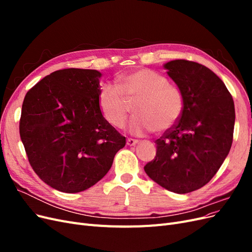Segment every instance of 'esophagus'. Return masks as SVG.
<instances>
[{"label": "esophagus", "instance_id": "obj_1", "mask_svg": "<svg viewBox=\"0 0 252 252\" xmlns=\"http://www.w3.org/2000/svg\"><path fill=\"white\" fill-rule=\"evenodd\" d=\"M138 140H134V139H128L127 140V145L128 146H134L135 144H138Z\"/></svg>", "mask_w": 252, "mask_h": 252}]
</instances>
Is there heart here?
Listing matches in <instances>:
<instances>
[{
	"instance_id": "heart-1",
	"label": "heart",
	"mask_w": 252,
	"mask_h": 252,
	"mask_svg": "<svg viewBox=\"0 0 252 252\" xmlns=\"http://www.w3.org/2000/svg\"><path fill=\"white\" fill-rule=\"evenodd\" d=\"M98 106L105 120L122 128L133 104L135 116L129 130L143 135L151 130L163 132L178 123L184 110L181 91L163 75L149 69H138L117 79L116 85L105 83L98 91Z\"/></svg>"
}]
</instances>
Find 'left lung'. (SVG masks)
Listing matches in <instances>:
<instances>
[{"instance_id": "1", "label": "left lung", "mask_w": 252, "mask_h": 252, "mask_svg": "<svg viewBox=\"0 0 252 252\" xmlns=\"http://www.w3.org/2000/svg\"><path fill=\"white\" fill-rule=\"evenodd\" d=\"M164 68L183 94L184 110L156 141L157 155L144 170L159 186L183 194L207 184L229 154L234 103L223 81L202 64L174 60Z\"/></svg>"}]
</instances>
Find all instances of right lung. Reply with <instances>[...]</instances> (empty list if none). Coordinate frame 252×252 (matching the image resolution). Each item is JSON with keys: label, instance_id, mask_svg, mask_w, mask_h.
<instances>
[{"label": "right lung", "instance_id": "right-lung-1", "mask_svg": "<svg viewBox=\"0 0 252 252\" xmlns=\"http://www.w3.org/2000/svg\"><path fill=\"white\" fill-rule=\"evenodd\" d=\"M101 77L94 69L57 70L23 102L20 135L28 161L59 191L75 193L96 184L126 144L98 106Z\"/></svg>", "mask_w": 252, "mask_h": 252}]
</instances>
